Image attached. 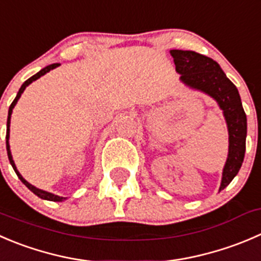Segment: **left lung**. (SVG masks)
Here are the masks:
<instances>
[{"instance_id": "8db88e82", "label": "left lung", "mask_w": 261, "mask_h": 261, "mask_svg": "<svg viewBox=\"0 0 261 261\" xmlns=\"http://www.w3.org/2000/svg\"><path fill=\"white\" fill-rule=\"evenodd\" d=\"M169 53L173 57L176 71L181 75L179 80L191 89L208 94L223 111L229 135L228 158L219 187L223 190L239 173L246 150L247 120L239 90L212 58L194 50L172 49Z\"/></svg>"}]
</instances>
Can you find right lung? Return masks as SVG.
I'll use <instances>...</instances> for the list:
<instances>
[{
    "label": "right lung",
    "mask_w": 261,
    "mask_h": 261,
    "mask_svg": "<svg viewBox=\"0 0 261 261\" xmlns=\"http://www.w3.org/2000/svg\"><path fill=\"white\" fill-rule=\"evenodd\" d=\"M58 65H60V63H52V65H49V66L44 67V69L40 70L39 72H37V74L33 75L32 77H29V79H28L27 82H25L24 84L21 85V88H20L19 92H17L16 98H15L14 102L11 103V106H10V108H9V116H7V131H6V149H7V155H9V161H10V163H11V166H12V168H14V171L16 172L17 177H19L20 181H21L22 184H24L25 186H27L28 189L30 190V191L34 192V194L37 195V196H39L40 199H44V200H49V201H63V200H65V199H66V198H63V196H58V195L52 194V192L44 191V190H40V189H38V187L33 186L32 184H29V182H28L27 179H25L24 177H22L21 174H20V172L17 171L16 166H15L14 159H12L11 150H10V144H9V138H10V120H11V113H12V110H14L15 105H16V103H17V100H19V98L21 97V94H22V92H24V90H25V88H27L28 85H29V84H32L33 82H35V80H37V79H39L40 76H43V75H44V74H47V72H49L50 70L56 69V67H57Z\"/></svg>",
    "instance_id": "1"
}]
</instances>
